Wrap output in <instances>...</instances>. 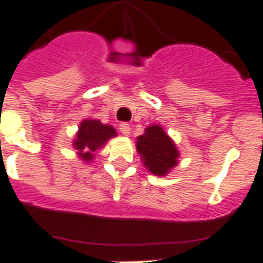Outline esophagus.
I'll list each match as a JSON object with an SVG mask.
<instances>
[{
    "mask_svg": "<svg viewBox=\"0 0 263 263\" xmlns=\"http://www.w3.org/2000/svg\"><path fill=\"white\" fill-rule=\"evenodd\" d=\"M120 132L123 134L124 136H128L129 134H131V127H129V124L127 123H123V124H120Z\"/></svg>",
    "mask_w": 263,
    "mask_h": 263,
    "instance_id": "1",
    "label": "esophagus"
}]
</instances>
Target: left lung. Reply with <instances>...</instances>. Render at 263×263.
<instances>
[{"mask_svg":"<svg viewBox=\"0 0 263 263\" xmlns=\"http://www.w3.org/2000/svg\"><path fill=\"white\" fill-rule=\"evenodd\" d=\"M136 150L144 168L156 176L164 177L179 164L180 152L176 143L158 124L148 125L143 135L136 138Z\"/></svg>","mask_w":263,"mask_h":263,"instance_id":"left-lung-1","label":"left lung"}]
</instances>
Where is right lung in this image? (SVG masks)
<instances>
[{
	"label": "right lung",
	"mask_w": 263,
	"mask_h": 263,
	"mask_svg": "<svg viewBox=\"0 0 263 263\" xmlns=\"http://www.w3.org/2000/svg\"><path fill=\"white\" fill-rule=\"evenodd\" d=\"M116 136L117 132L109 124H102L95 119H84L80 123L72 146L80 160L90 164L94 160V153L98 148H102L107 140Z\"/></svg>",
	"instance_id": "obj_1"
}]
</instances>
